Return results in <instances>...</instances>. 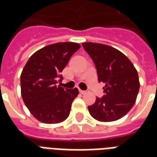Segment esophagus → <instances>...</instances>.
<instances>
[{"instance_id":"1","label":"esophagus","mask_w":157,"mask_h":157,"mask_svg":"<svg viewBox=\"0 0 157 157\" xmlns=\"http://www.w3.org/2000/svg\"><path fill=\"white\" fill-rule=\"evenodd\" d=\"M79 92H80V94H85L86 93V91H84V90H79Z\"/></svg>"}]
</instances>
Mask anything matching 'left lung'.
<instances>
[{"instance_id":"1","label":"left lung","mask_w":157,"mask_h":157,"mask_svg":"<svg viewBox=\"0 0 157 157\" xmlns=\"http://www.w3.org/2000/svg\"><path fill=\"white\" fill-rule=\"evenodd\" d=\"M82 46L95 64L98 82L105 83V94L89 106L90 115L98 121L121 119L135 103L140 83L136 68L123 53L109 45L85 42Z\"/></svg>"}]
</instances>
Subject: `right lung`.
<instances>
[{
	"mask_svg": "<svg viewBox=\"0 0 157 157\" xmlns=\"http://www.w3.org/2000/svg\"><path fill=\"white\" fill-rule=\"evenodd\" d=\"M81 45L59 42L37 50L30 57L20 76L21 95L33 117L45 124H56L68 117L77 88L57 86L62 71ZM60 80L58 81V78Z\"/></svg>",
	"mask_w": 157,
	"mask_h": 157,
	"instance_id": "obj_1",
	"label": "right lung"
}]
</instances>
